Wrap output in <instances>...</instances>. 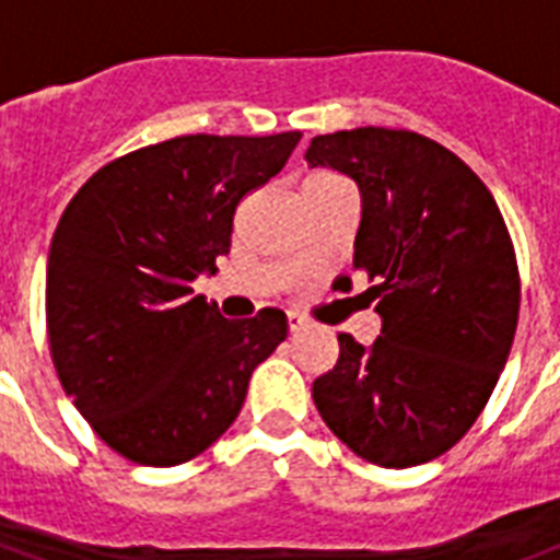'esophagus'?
<instances>
[{
	"label": "esophagus",
	"instance_id": "34e87169",
	"mask_svg": "<svg viewBox=\"0 0 560 560\" xmlns=\"http://www.w3.org/2000/svg\"><path fill=\"white\" fill-rule=\"evenodd\" d=\"M288 327L290 332H299L304 327V316H299V313H288Z\"/></svg>",
	"mask_w": 560,
	"mask_h": 560
}]
</instances>
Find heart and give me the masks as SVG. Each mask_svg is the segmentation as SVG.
Here are the masks:
<instances>
[{
  "label": "heart",
  "mask_w": 560,
  "mask_h": 560,
  "mask_svg": "<svg viewBox=\"0 0 560 560\" xmlns=\"http://www.w3.org/2000/svg\"><path fill=\"white\" fill-rule=\"evenodd\" d=\"M338 182H345V178L332 176V173H316L307 178V185H338Z\"/></svg>",
  "instance_id": "heart-1"
}]
</instances>
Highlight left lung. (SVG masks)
I'll return each instance as SVG.
<instances>
[{
	"label": "left lung",
	"instance_id": "8db88e82",
	"mask_svg": "<svg viewBox=\"0 0 560 560\" xmlns=\"http://www.w3.org/2000/svg\"><path fill=\"white\" fill-rule=\"evenodd\" d=\"M307 162L355 178L352 267L382 336L338 332V361L313 382L324 424L364 462L416 467L476 424L510 355L521 276L492 192L444 144L412 130L316 136Z\"/></svg>",
	"mask_w": 560,
	"mask_h": 560
}]
</instances>
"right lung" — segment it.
Masks as SVG:
<instances>
[{"label": "right lung", "instance_id": "1", "mask_svg": "<svg viewBox=\"0 0 560 560\" xmlns=\"http://www.w3.org/2000/svg\"><path fill=\"white\" fill-rule=\"evenodd\" d=\"M302 133L176 136L98 167L48 253L45 322L65 393L107 447L176 467L242 410L253 370L288 338L276 307L230 322L190 281L230 253L244 196Z\"/></svg>", "mask_w": 560, "mask_h": 560}]
</instances>
